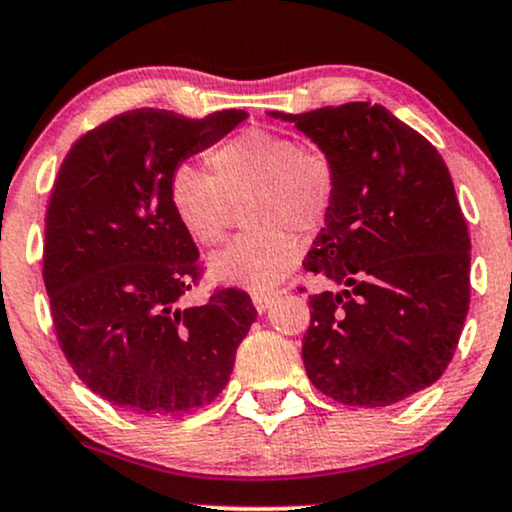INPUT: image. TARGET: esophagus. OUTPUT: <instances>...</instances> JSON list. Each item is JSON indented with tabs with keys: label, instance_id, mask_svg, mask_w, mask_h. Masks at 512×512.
Returning <instances> with one entry per match:
<instances>
[{
	"label": "esophagus",
	"instance_id": "obj_1",
	"mask_svg": "<svg viewBox=\"0 0 512 512\" xmlns=\"http://www.w3.org/2000/svg\"><path fill=\"white\" fill-rule=\"evenodd\" d=\"M274 298H276L274 291H255V293H252V303H255L257 313H267L269 305L274 303Z\"/></svg>",
	"mask_w": 512,
	"mask_h": 512
}]
</instances>
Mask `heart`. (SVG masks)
Instances as JSON below:
<instances>
[{
    "instance_id": "b5f03b06",
    "label": "heart",
    "mask_w": 512,
    "mask_h": 512,
    "mask_svg": "<svg viewBox=\"0 0 512 512\" xmlns=\"http://www.w3.org/2000/svg\"><path fill=\"white\" fill-rule=\"evenodd\" d=\"M209 173L182 163L170 173L168 204L182 231L197 245L221 243L226 202L245 199L243 219L252 231L209 257L219 284L269 291L301 260V243L289 228L315 231L334 202V166L322 151L293 137L248 129L207 154Z\"/></svg>"
}]
</instances>
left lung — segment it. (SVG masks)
Segmentation results:
<instances>
[{
  "mask_svg": "<svg viewBox=\"0 0 512 512\" xmlns=\"http://www.w3.org/2000/svg\"><path fill=\"white\" fill-rule=\"evenodd\" d=\"M334 166V202L305 269L339 291L308 298L303 363L322 395L390 407L448 368L469 310L467 221L436 146L383 105L267 113Z\"/></svg>",
  "mask_w": 512,
  "mask_h": 512,
  "instance_id": "left-lung-1",
  "label": "left lung"
}]
</instances>
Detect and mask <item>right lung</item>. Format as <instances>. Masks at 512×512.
I'll return each mask as SVG.
<instances>
[{"label":"right lung","mask_w":512,"mask_h":512,"mask_svg":"<svg viewBox=\"0 0 512 512\" xmlns=\"http://www.w3.org/2000/svg\"><path fill=\"white\" fill-rule=\"evenodd\" d=\"M245 117L129 110L64 158L45 216L43 279L69 366L113 407L187 414L231 378L257 310L236 289L180 308L199 250L173 216L168 180Z\"/></svg>","instance_id":"right-lung-1"}]
</instances>
